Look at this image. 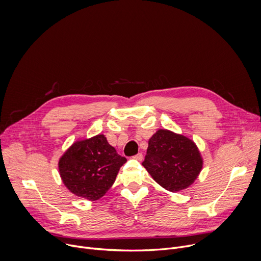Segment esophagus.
Returning a JSON list of instances; mask_svg holds the SVG:
<instances>
[{"mask_svg": "<svg viewBox=\"0 0 261 261\" xmlns=\"http://www.w3.org/2000/svg\"><path fill=\"white\" fill-rule=\"evenodd\" d=\"M133 158H134L135 160L141 161V160H142V154H141V153H138V154H136L135 156H133Z\"/></svg>", "mask_w": 261, "mask_h": 261, "instance_id": "obj_1", "label": "esophagus"}]
</instances>
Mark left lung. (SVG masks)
Listing matches in <instances>:
<instances>
[{"label": "left lung", "instance_id": "obj_1", "mask_svg": "<svg viewBox=\"0 0 261 261\" xmlns=\"http://www.w3.org/2000/svg\"><path fill=\"white\" fill-rule=\"evenodd\" d=\"M142 165L164 189L177 192L197 178L202 158L191 139L160 129L148 140Z\"/></svg>", "mask_w": 261, "mask_h": 261}]
</instances>
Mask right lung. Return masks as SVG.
Returning <instances> with one entry per match:
<instances>
[{"instance_id": "right-lung-1", "label": "right lung", "mask_w": 261, "mask_h": 261, "mask_svg": "<svg viewBox=\"0 0 261 261\" xmlns=\"http://www.w3.org/2000/svg\"><path fill=\"white\" fill-rule=\"evenodd\" d=\"M127 159L120 156L103 134L73 143L59 161L66 187L80 197L98 200L113 186Z\"/></svg>"}]
</instances>
